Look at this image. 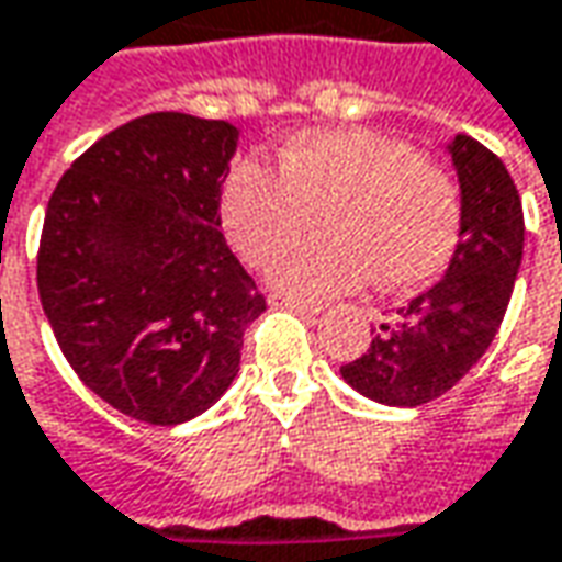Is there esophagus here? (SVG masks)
I'll use <instances>...</instances> for the list:
<instances>
[{
  "mask_svg": "<svg viewBox=\"0 0 562 562\" xmlns=\"http://www.w3.org/2000/svg\"><path fill=\"white\" fill-rule=\"evenodd\" d=\"M273 304H282V307H289V311H299L301 317H317L319 314V304L314 301H301L295 295H273Z\"/></svg>",
  "mask_w": 562,
  "mask_h": 562,
  "instance_id": "34e87169",
  "label": "esophagus"
}]
</instances>
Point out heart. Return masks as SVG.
Masks as SVG:
<instances>
[{"instance_id":"b5f03b06","label":"heart","mask_w":562,"mask_h":562,"mask_svg":"<svg viewBox=\"0 0 562 562\" xmlns=\"http://www.w3.org/2000/svg\"><path fill=\"white\" fill-rule=\"evenodd\" d=\"M280 177L255 161L233 167L221 223L239 258L273 261L301 239L317 211L329 236L285 251L273 285L319 301L373 273L382 289H414L454 255L463 199L441 165L376 130H304L277 155Z\"/></svg>"}]
</instances>
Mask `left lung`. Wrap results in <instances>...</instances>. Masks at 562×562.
<instances>
[{
  "label": "left lung",
  "instance_id": "8db88e82",
  "mask_svg": "<svg viewBox=\"0 0 562 562\" xmlns=\"http://www.w3.org/2000/svg\"><path fill=\"white\" fill-rule=\"evenodd\" d=\"M463 226L448 273L392 323H382L367 355L341 367L360 395L392 407H419L473 370L501 329L522 261V202L504 161L457 133L451 143Z\"/></svg>",
  "mask_w": 562,
  "mask_h": 562
}]
</instances>
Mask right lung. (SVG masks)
Returning a JSON list of instances; mask_svg holds the SVG:
<instances>
[{
    "instance_id": "obj_1",
    "label": "right lung",
    "mask_w": 562,
    "mask_h": 562,
    "mask_svg": "<svg viewBox=\"0 0 562 562\" xmlns=\"http://www.w3.org/2000/svg\"><path fill=\"white\" fill-rule=\"evenodd\" d=\"M239 130L155 111L65 170L46 207L36 289L89 392L151 426L204 414L267 311L221 233Z\"/></svg>"
}]
</instances>
